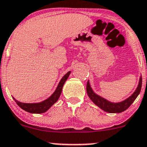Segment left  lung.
Segmentation results:
<instances>
[{
    "label": "left lung",
    "instance_id": "8db88e82",
    "mask_svg": "<svg viewBox=\"0 0 147 147\" xmlns=\"http://www.w3.org/2000/svg\"><path fill=\"white\" fill-rule=\"evenodd\" d=\"M142 75H141L140 78H139V84H138L137 88L135 90L134 92H133V94H132L131 95H130L129 98L125 99L124 100L118 102H111V101L105 99V98H102L100 95L95 93L93 91V90L92 89V88H91V85L90 84L89 80L87 82L86 90L87 93H88L90 99L97 106H98L100 108L103 110L104 111L108 112V113H119L126 111V110L133 103L134 101L136 100V98H137V96L139 95V93H140L141 89H142Z\"/></svg>",
    "mask_w": 147,
    "mask_h": 147
}]
</instances>
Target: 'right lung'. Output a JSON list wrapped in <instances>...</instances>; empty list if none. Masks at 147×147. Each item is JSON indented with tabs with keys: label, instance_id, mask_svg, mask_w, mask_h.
<instances>
[{
	"label": "right lung",
	"instance_id": "1",
	"mask_svg": "<svg viewBox=\"0 0 147 147\" xmlns=\"http://www.w3.org/2000/svg\"><path fill=\"white\" fill-rule=\"evenodd\" d=\"M70 73L71 71H69L68 72H67V73L62 77V79L60 80V81H59V84H58L57 87L55 92L51 95V96H49V98H47L45 100L42 101V102H34V103H25V102H19V101H18L17 100H16L13 97V98L15 102H16L17 105H18L20 108H22L23 110H24L28 112V113H45V112L48 111V110H49V108H50L58 100L61 93H62V88H63L64 84H65V82H66V80H67L68 77L69 76Z\"/></svg>",
	"mask_w": 147,
	"mask_h": 147
}]
</instances>
